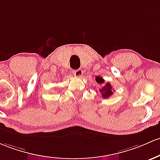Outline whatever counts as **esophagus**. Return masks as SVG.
<instances>
[{"label": "esophagus", "instance_id": "esophagus-1", "mask_svg": "<svg viewBox=\"0 0 160 160\" xmlns=\"http://www.w3.org/2000/svg\"><path fill=\"white\" fill-rule=\"evenodd\" d=\"M73 76L76 77H80L83 75V71L81 69H78L76 70V71H73Z\"/></svg>", "mask_w": 160, "mask_h": 160}]
</instances>
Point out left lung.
Returning <instances> with one entry per match:
<instances>
[{
    "label": "left lung",
    "mask_w": 160,
    "mask_h": 160,
    "mask_svg": "<svg viewBox=\"0 0 160 160\" xmlns=\"http://www.w3.org/2000/svg\"><path fill=\"white\" fill-rule=\"evenodd\" d=\"M96 81L98 83L102 84L105 82V80H103L102 77H96ZM99 92H101L102 96L104 99H105V98L106 99V98H108L109 96H111L113 94L114 90H113V89H112L111 83H104L102 86V87L99 89Z\"/></svg>",
    "instance_id": "8db88e82"
}]
</instances>
